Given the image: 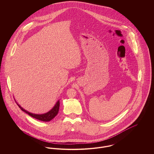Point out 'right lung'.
I'll use <instances>...</instances> for the list:
<instances>
[{"label": "right lung", "instance_id": "obj_1", "mask_svg": "<svg viewBox=\"0 0 154 154\" xmlns=\"http://www.w3.org/2000/svg\"><path fill=\"white\" fill-rule=\"evenodd\" d=\"M18 106L23 111H24L25 112H26V114H28L30 116L32 117L33 118H35L36 119H38L39 120L43 121V122H48V121H50L51 120H52L57 114V113L59 112V110L60 103H59V101H58L56 103V104H55L54 107L51 110H50V111H48V112H46V113L43 114H35L31 113V112L23 109L20 105L18 104Z\"/></svg>", "mask_w": 154, "mask_h": 154}]
</instances>
